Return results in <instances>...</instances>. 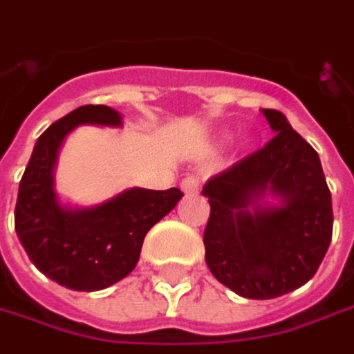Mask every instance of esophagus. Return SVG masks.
Masks as SVG:
<instances>
[{"mask_svg": "<svg viewBox=\"0 0 354 354\" xmlns=\"http://www.w3.org/2000/svg\"><path fill=\"white\" fill-rule=\"evenodd\" d=\"M180 188H182V192L184 194H196L200 190V182H198V178L196 176H186L182 180Z\"/></svg>", "mask_w": 354, "mask_h": 354, "instance_id": "esophagus-1", "label": "esophagus"}]
</instances>
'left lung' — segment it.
Listing matches in <instances>:
<instances>
[{
    "mask_svg": "<svg viewBox=\"0 0 354 354\" xmlns=\"http://www.w3.org/2000/svg\"><path fill=\"white\" fill-rule=\"evenodd\" d=\"M261 113L275 136L202 190L209 202L207 268L248 299H273L307 283L333 236L330 192L315 148L283 113Z\"/></svg>",
    "mask_w": 354,
    "mask_h": 354,
    "instance_id": "obj_1",
    "label": "left lung"
}]
</instances>
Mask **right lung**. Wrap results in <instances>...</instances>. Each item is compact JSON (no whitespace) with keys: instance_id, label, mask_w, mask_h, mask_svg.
<instances>
[{"instance_id":"obj_1","label":"right lung","mask_w":354,"mask_h":354,"mask_svg":"<svg viewBox=\"0 0 354 354\" xmlns=\"http://www.w3.org/2000/svg\"><path fill=\"white\" fill-rule=\"evenodd\" d=\"M79 124L120 127L122 116L104 104H85L39 136L19 182L15 232L43 275L73 291H99L136 268L148 230L184 194L129 188L99 206H63L53 190V170L65 136Z\"/></svg>"}]
</instances>
